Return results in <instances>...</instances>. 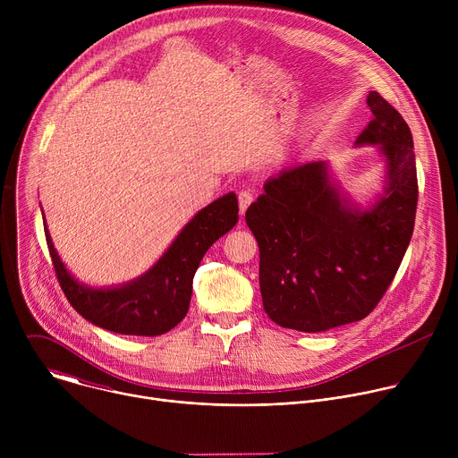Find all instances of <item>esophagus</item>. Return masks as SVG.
<instances>
[{
  "instance_id": "obj_1",
  "label": "esophagus",
  "mask_w": 458,
  "mask_h": 458,
  "mask_svg": "<svg viewBox=\"0 0 458 458\" xmlns=\"http://www.w3.org/2000/svg\"><path fill=\"white\" fill-rule=\"evenodd\" d=\"M251 201H253V193L250 190L239 191V208H241V214H244L248 210Z\"/></svg>"
}]
</instances>
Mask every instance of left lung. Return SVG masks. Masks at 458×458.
<instances>
[{
    "instance_id": "obj_1",
    "label": "left lung",
    "mask_w": 458,
    "mask_h": 458,
    "mask_svg": "<svg viewBox=\"0 0 458 458\" xmlns=\"http://www.w3.org/2000/svg\"><path fill=\"white\" fill-rule=\"evenodd\" d=\"M373 119L355 145H377L386 186L360 210L330 177L326 161L281 170L246 210L259 244V284L268 317L315 334L364 318L394 281L408 250L419 199L411 130L378 92Z\"/></svg>"
}]
</instances>
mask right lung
Masks as SVG:
<instances>
[{
	"instance_id": "obj_1",
	"label": "right lung",
	"mask_w": 458,
	"mask_h": 458,
	"mask_svg": "<svg viewBox=\"0 0 458 458\" xmlns=\"http://www.w3.org/2000/svg\"><path fill=\"white\" fill-rule=\"evenodd\" d=\"M237 214V198L230 191L195 214L147 274L114 288H90L78 283L64 268L43 223L55 277L72 308L108 332L156 337L170 332L184 318L195 270L207 250L235 226Z\"/></svg>"
}]
</instances>
